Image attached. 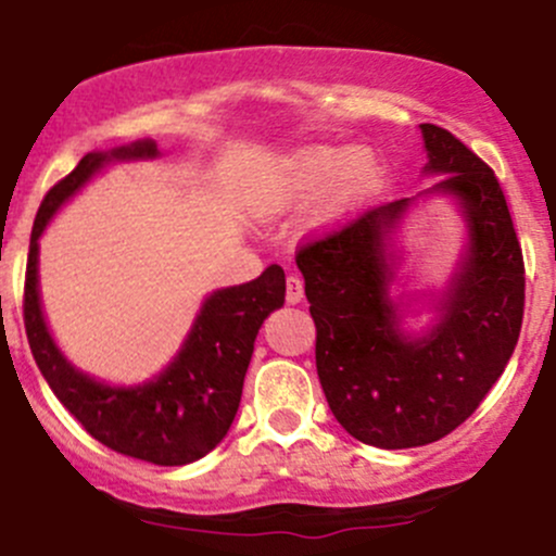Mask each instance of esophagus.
<instances>
[{
  "mask_svg": "<svg viewBox=\"0 0 556 556\" xmlns=\"http://www.w3.org/2000/svg\"><path fill=\"white\" fill-rule=\"evenodd\" d=\"M285 299H288V304H301V299H304V279H301L299 274H288Z\"/></svg>",
  "mask_w": 556,
  "mask_h": 556,
  "instance_id": "1",
  "label": "esophagus"
}]
</instances>
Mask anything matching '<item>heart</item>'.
Segmentation results:
<instances>
[{"label":"heart","instance_id":"heart-1","mask_svg":"<svg viewBox=\"0 0 556 556\" xmlns=\"http://www.w3.org/2000/svg\"><path fill=\"white\" fill-rule=\"evenodd\" d=\"M341 159H344V153L333 148H309L295 153L293 159L285 161L277 174V182H274L271 190V206H277V210L304 206L330 182L339 165L342 172L336 179L330 210H339V206L363 199L371 190V185L377 182V161L366 150L350 153L344 164H341Z\"/></svg>","mask_w":556,"mask_h":556}]
</instances>
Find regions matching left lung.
<instances>
[{"instance_id":"8db88e82","label":"left lung","mask_w":556,"mask_h":556,"mask_svg":"<svg viewBox=\"0 0 556 556\" xmlns=\"http://www.w3.org/2000/svg\"><path fill=\"white\" fill-rule=\"evenodd\" d=\"M435 190L457 195L470 250L439 328L419 341L397 333L387 299L384 237L408 199L374 206L336 231L304 237L295 263L317 328V377L341 428L379 450L450 435L506 371L525 314V257L495 172L452 131L422 123Z\"/></svg>"}]
</instances>
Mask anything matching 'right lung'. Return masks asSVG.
Wrapping results in <instances>:
<instances>
[{"instance_id": "add662e5", "label": "right lung", "mask_w": 556, "mask_h": 556, "mask_svg": "<svg viewBox=\"0 0 556 556\" xmlns=\"http://www.w3.org/2000/svg\"><path fill=\"white\" fill-rule=\"evenodd\" d=\"M155 142H134L112 153H88L45 193L31 228L24 282V325L45 382L66 412L110 450L155 465H185L215 450L237 417L257 328L285 304L282 266L252 282L217 290L195 317L174 363L153 382L110 387L75 371L55 350L37 295V239L50 215L112 159H150Z\"/></svg>"}]
</instances>
